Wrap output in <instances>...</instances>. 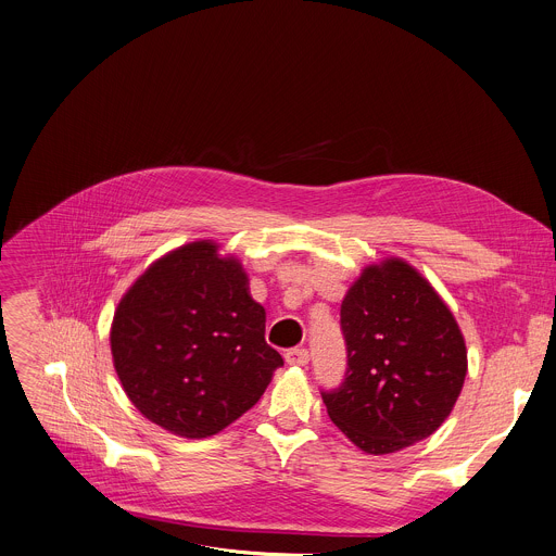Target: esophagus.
<instances>
[{
	"mask_svg": "<svg viewBox=\"0 0 556 556\" xmlns=\"http://www.w3.org/2000/svg\"><path fill=\"white\" fill-rule=\"evenodd\" d=\"M283 356H286V363H288V365H299V367L307 365V361H309V354H307L305 348H292V350H288Z\"/></svg>",
	"mask_w": 556,
	"mask_h": 556,
	"instance_id": "esophagus-1",
	"label": "esophagus"
}]
</instances>
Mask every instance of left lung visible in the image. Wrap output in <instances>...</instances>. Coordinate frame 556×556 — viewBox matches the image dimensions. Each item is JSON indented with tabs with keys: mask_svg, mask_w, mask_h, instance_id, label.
<instances>
[{
	"mask_svg": "<svg viewBox=\"0 0 556 556\" xmlns=\"http://www.w3.org/2000/svg\"><path fill=\"white\" fill-rule=\"evenodd\" d=\"M343 382L321 391L330 420L365 453L429 438L448 418L466 378L455 316L407 262L367 266L341 305Z\"/></svg>",
	"mask_w": 556,
	"mask_h": 556,
	"instance_id": "left-lung-1",
	"label": "left lung"
}]
</instances>
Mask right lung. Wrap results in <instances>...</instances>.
Segmentation results:
<instances>
[{
	"label": "right lung",
	"instance_id": "1",
	"mask_svg": "<svg viewBox=\"0 0 556 556\" xmlns=\"http://www.w3.org/2000/svg\"><path fill=\"white\" fill-rule=\"evenodd\" d=\"M264 332L266 309L249 294L242 264L202 240L136 279L114 312L110 343L134 407L200 440L247 414L283 365Z\"/></svg>",
	"mask_w": 556,
	"mask_h": 556
}]
</instances>
